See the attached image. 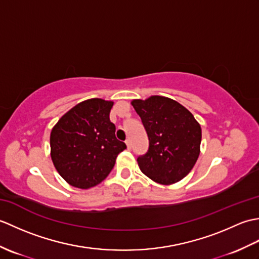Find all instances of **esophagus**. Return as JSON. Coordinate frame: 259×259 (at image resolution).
<instances>
[{"mask_svg": "<svg viewBox=\"0 0 259 259\" xmlns=\"http://www.w3.org/2000/svg\"><path fill=\"white\" fill-rule=\"evenodd\" d=\"M125 145H126V147H128V149H130V148H131V141H130V139H126L125 140Z\"/></svg>", "mask_w": 259, "mask_h": 259, "instance_id": "obj_1", "label": "esophagus"}]
</instances>
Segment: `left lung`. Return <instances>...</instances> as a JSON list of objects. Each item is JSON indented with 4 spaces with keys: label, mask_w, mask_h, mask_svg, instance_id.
Returning a JSON list of instances; mask_svg holds the SVG:
<instances>
[{
    "label": "left lung",
    "mask_w": 259,
    "mask_h": 259,
    "mask_svg": "<svg viewBox=\"0 0 259 259\" xmlns=\"http://www.w3.org/2000/svg\"><path fill=\"white\" fill-rule=\"evenodd\" d=\"M145 125L149 149L137 161L147 177L160 185L178 183L194 168L200 153L201 126L172 99L151 96L131 101Z\"/></svg>",
    "instance_id": "8db88e82"
}]
</instances>
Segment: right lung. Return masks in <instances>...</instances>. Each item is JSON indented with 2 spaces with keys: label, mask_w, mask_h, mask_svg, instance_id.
<instances>
[{
  "label": "right lung",
  "mask_w": 259,
  "mask_h": 259,
  "mask_svg": "<svg viewBox=\"0 0 259 259\" xmlns=\"http://www.w3.org/2000/svg\"><path fill=\"white\" fill-rule=\"evenodd\" d=\"M113 101L93 98L82 101L59 119L50 135L51 159L71 186L89 189L108 177L126 146L115 138L109 114Z\"/></svg>",
  "instance_id": "right-lung-1"
}]
</instances>
